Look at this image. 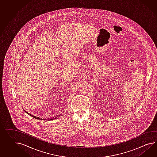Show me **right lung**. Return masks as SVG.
I'll use <instances>...</instances> for the list:
<instances>
[{"label": "right lung", "instance_id": "1", "mask_svg": "<svg viewBox=\"0 0 157 157\" xmlns=\"http://www.w3.org/2000/svg\"><path fill=\"white\" fill-rule=\"evenodd\" d=\"M24 111H25V112H26V111H25V110H24ZM27 113V114H29V116H32V117H33V118H36V119H37V120H40V118H39V117H36V116H32V115H31V114H29V113H28V112H26ZM60 116H55V117H53V118H51V119H49L48 118V120H49H49H55V119H56V118H57V117H60ZM40 120H42V118H41ZM47 120H48V119H47Z\"/></svg>", "mask_w": 157, "mask_h": 157}]
</instances>
